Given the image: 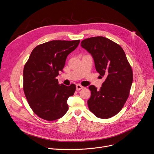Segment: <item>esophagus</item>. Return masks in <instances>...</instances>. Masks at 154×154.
Segmentation results:
<instances>
[{
	"mask_svg": "<svg viewBox=\"0 0 154 154\" xmlns=\"http://www.w3.org/2000/svg\"><path fill=\"white\" fill-rule=\"evenodd\" d=\"M83 88V86H82V85H79V84H77L76 85V90L77 91H79V90H80L81 89Z\"/></svg>",
	"mask_w": 154,
	"mask_h": 154,
	"instance_id": "34e87169",
	"label": "esophagus"
}]
</instances>
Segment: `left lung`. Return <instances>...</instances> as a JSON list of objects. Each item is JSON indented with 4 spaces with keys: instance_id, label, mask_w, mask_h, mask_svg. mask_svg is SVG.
<instances>
[{
    "instance_id": "left-lung-1",
    "label": "left lung",
    "mask_w": 154,
    "mask_h": 154,
    "mask_svg": "<svg viewBox=\"0 0 154 154\" xmlns=\"http://www.w3.org/2000/svg\"><path fill=\"white\" fill-rule=\"evenodd\" d=\"M81 46L93 57L95 68L106 79L100 90L90 85V110L97 118L107 119L118 114L125 104L133 82V72L122 48L103 36L85 39Z\"/></svg>"
}]
</instances>
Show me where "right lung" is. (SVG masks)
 I'll use <instances>...</instances> for the list:
<instances>
[{
	"instance_id": "1",
	"label": "right lung",
	"mask_w": 154,
	"mask_h": 154,
	"mask_svg": "<svg viewBox=\"0 0 154 154\" xmlns=\"http://www.w3.org/2000/svg\"><path fill=\"white\" fill-rule=\"evenodd\" d=\"M79 43L80 40H54L32 51L24 68L23 89L30 108L39 118L55 121L68 112L67 100L74 95L76 86L59 85L56 77Z\"/></svg>"
}]
</instances>
